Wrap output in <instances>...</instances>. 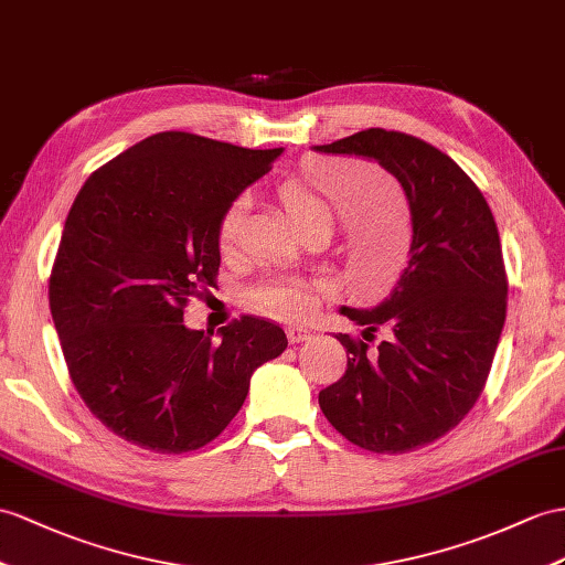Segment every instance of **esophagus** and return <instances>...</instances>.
I'll list each match as a JSON object with an SVG mask.
<instances>
[{"instance_id":"esophagus-1","label":"esophagus","mask_w":565,"mask_h":565,"mask_svg":"<svg viewBox=\"0 0 565 565\" xmlns=\"http://www.w3.org/2000/svg\"><path fill=\"white\" fill-rule=\"evenodd\" d=\"M309 338H311V330H307V328H299V326L287 328V340H290L292 345H297V342H305Z\"/></svg>"}]
</instances>
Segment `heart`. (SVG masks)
<instances>
[{
    "label": "heart",
    "instance_id": "obj_1",
    "mask_svg": "<svg viewBox=\"0 0 565 565\" xmlns=\"http://www.w3.org/2000/svg\"><path fill=\"white\" fill-rule=\"evenodd\" d=\"M278 196L290 211L297 227L311 223V220L328 217L330 209H350L352 203L364 199V189L360 182V172L340 170L328 179L311 177H292L285 179L278 186ZM246 211H249V199L237 196L227 203V209L220 215L217 223V244L220 249L230 252L239 242L242 225ZM388 211V209H386ZM383 223H391L388 213H383ZM330 290L326 280H307V278H270L260 282L252 290V305L268 316L282 321H301L307 319L319 307L321 295ZM383 287H366V292L376 295Z\"/></svg>",
    "mask_w": 565,
    "mask_h": 565
}]
</instances>
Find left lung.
Returning <instances> with one entry per match:
<instances>
[{
    "label": "left lung",
    "instance_id": "8db88e82",
    "mask_svg": "<svg viewBox=\"0 0 565 565\" xmlns=\"http://www.w3.org/2000/svg\"><path fill=\"white\" fill-rule=\"evenodd\" d=\"M319 153L376 160L401 182L412 215L409 260L391 297L374 309L342 307L364 340L335 338L348 369L319 393L326 419L371 452L434 444L465 419L484 391L505 321V266L497 220L456 160L415 136L356 131Z\"/></svg>",
    "mask_w": 565,
    "mask_h": 565
}]
</instances>
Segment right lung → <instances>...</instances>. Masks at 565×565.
Returning a JSON list of instances; mask_svg holds the SVG:
<instances>
[{
  "mask_svg": "<svg viewBox=\"0 0 565 565\" xmlns=\"http://www.w3.org/2000/svg\"><path fill=\"white\" fill-rule=\"evenodd\" d=\"M282 148L252 150L162 131L95 170L66 215L50 311L78 395L109 431L156 452L211 444L237 415L252 374L287 348L254 316L184 326L213 287L217 223Z\"/></svg>",
  "mask_w": 565,
  "mask_h": 565,
  "instance_id": "right-lung-1",
  "label": "right lung"
}]
</instances>
